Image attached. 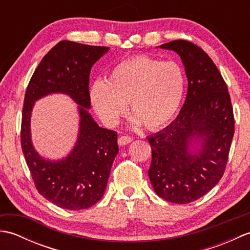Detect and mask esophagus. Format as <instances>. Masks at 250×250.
<instances>
[{
    "label": "esophagus",
    "mask_w": 250,
    "mask_h": 250,
    "mask_svg": "<svg viewBox=\"0 0 250 250\" xmlns=\"http://www.w3.org/2000/svg\"><path fill=\"white\" fill-rule=\"evenodd\" d=\"M132 140L133 139H132V137L129 135H122L118 139V144L120 146H124V145H126V144H129V143H131Z\"/></svg>",
    "instance_id": "obj_1"
}]
</instances>
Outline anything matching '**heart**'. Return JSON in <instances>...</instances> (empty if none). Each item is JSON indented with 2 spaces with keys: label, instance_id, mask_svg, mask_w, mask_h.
Wrapping results in <instances>:
<instances>
[{
  "label": "heart",
  "instance_id": "1",
  "mask_svg": "<svg viewBox=\"0 0 250 250\" xmlns=\"http://www.w3.org/2000/svg\"><path fill=\"white\" fill-rule=\"evenodd\" d=\"M184 91L185 74L178 63L136 56L115 65L107 82H95L90 94L106 124H116L129 103L136 122L158 130L177 114Z\"/></svg>",
  "mask_w": 250,
  "mask_h": 250
}]
</instances>
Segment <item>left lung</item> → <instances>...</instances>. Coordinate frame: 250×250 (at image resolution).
Returning a JSON list of instances; mask_svg holds the SVG:
<instances>
[{"label":"left lung","instance_id":"left-lung-1","mask_svg":"<svg viewBox=\"0 0 250 250\" xmlns=\"http://www.w3.org/2000/svg\"><path fill=\"white\" fill-rule=\"evenodd\" d=\"M160 47L182 58L188 92L175 121L147 137L152 156L148 176L160 198L187 204L213 189L224 175L234 135V115L225 79L201 47L185 40ZM195 137L204 142L193 155L188 144Z\"/></svg>","mask_w":250,"mask_h":250}]
</instances>
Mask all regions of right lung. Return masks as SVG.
I'll list each match as a JSON object with an SVG mask.
<instances>
[{"label":"right lung","instance_id":"add662e5","mask_svg":"<svg viewBox=\"0 0 250 250\" xmlns=\"http://www.w3.org/2000/svg\"><path fill=\"white\" fill-rule=\"evenodd\" d=\"M108 47L61 41L47 52L25 90L20 142L39 193L65 209L94 205L104 194L111 164L118 153L117 132L100 128L89 115V76L91 67ZM52 92L66 93L81 105V129L77 146L62 162L51 163L34 150L29 116L34 101Z\"/></svg>","mask_w":250,"mask_h":250}]
</instances>
